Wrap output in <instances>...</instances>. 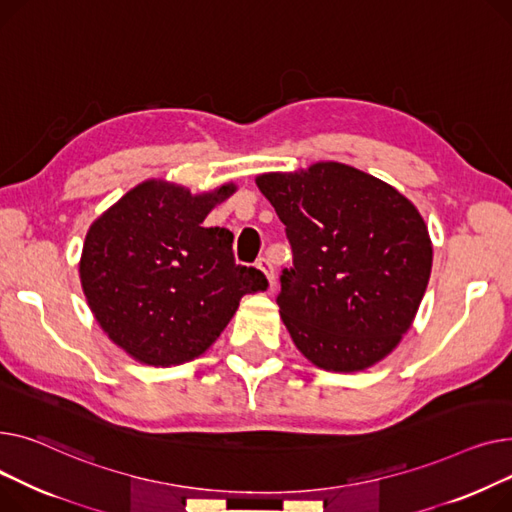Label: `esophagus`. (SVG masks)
Here are the masks:
<instances>
[{"label":"esophagus","mask_w":512,"mask_h":512,"mask_svg":"<svg viewBox=\"0 0 512 512\" xmlns=\"http://www.w3.org/2000/svg\"><path fill=\"white\" fill-rule=\"evenodd\" d=\"M256 266L262 270V273L266 275V279H268V283L273 285L275 283V268H273V264L268 262V258H258V262H256Z\"/></svg>","instance_id":"34e87169"}]
</instances>
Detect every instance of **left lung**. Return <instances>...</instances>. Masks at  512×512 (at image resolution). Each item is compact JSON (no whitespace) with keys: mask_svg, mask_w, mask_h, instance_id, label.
I'll list each match as a JSON object with an SVG mask.
<instances>
[{"mask_svg":"<svg viewBox=\"0 0 512 512\" xmlns=\"http://www.w3.org/2000/svg\"><path fill=\"white\" fill-rule=\"evenodd\" d=\"M293 252L277 297L295 347L328 372H359L407 333L432 270L417 208L382 179L343 163L262 173Z\"/></svg>","mask_w":512,"mask_h":512,"instance_id":"1","label":"left lung"}]
</instances>
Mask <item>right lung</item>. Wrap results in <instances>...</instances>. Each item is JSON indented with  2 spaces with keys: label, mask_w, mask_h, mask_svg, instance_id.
I'll list each match as a JSON object with an SVG mask.
<instances>
[{
  "label": "right lung",
  "mask_w": 512,
  "mask_h": 512,
  "mask_svg": "<svg viewBox=\"0 0 512 512\" xmlns=\"http://www.w3.org/2000/svg\"><path fill=\"white\" fill-rule=\"evenodd\" d=\"M233 192L225 184L192 196L148 179L90 225L84 295L107 337L138 362H190L217 341L239 299L268 287L262 270L235 264L229 229L202 225Z\"/></svg>",
  "instance_id": "1"
}]
</instances>
